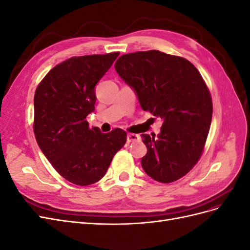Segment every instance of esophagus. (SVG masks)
<instances>
[{"label":"esophagus","instance_id":"34e87169","mask_svg":"<svg viewBox=\"0 0 250 250\" xmlns=\"http://www.w3.org/2000/svg\"><path fill=\"white\" fill-rule=\"evenodd\" d=\"M140 139V137L138 134L134 133H128L127 134V143H131V142H135Z\"/></svg>","mask_w":250,"mask_h":250}]
</instances>
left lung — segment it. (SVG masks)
<instances>
[{
    "label": "left lung",
    "mask_w": 250,
    "mask_h": 250,
    "mask_svg": "<svg viewBox=\"0 0 250 250\" xmlns=\"http://www.w3.org/2000/svg\"><path fill=\"white\" fill-rule=\"evenodd\" d=\"M115 67L141 107L163 120L157 137L141 135L147 147L141 161L144 171L164 184L185 176L202 153L213 115L198 70L183 57L157 50L122 55Z\"/></svg>",
    "instance_id": "8db88e82"
}]
</instances>
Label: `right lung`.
<instances>
[{"label": "right lung", "instance_id": "1", "mask_svg": "<svg viewBox=\"0 0 250 250\" xmlns=\"http://www.w3.org/2000/svg\"><path fill=\"white\" fill-rule=\"evenodd\" d=\"M120 53L72 57L56 65L34 95V133L54 169L77 186H89L106 173L127 134L102 133L85 120L95 110L96 84Z\"/></svg>", "mask_w": 250, "mask_h": 250}]
</instances>
